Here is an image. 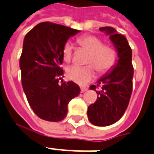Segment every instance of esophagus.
<instances>
[{"instance_id":"34e87169","label":"esophagus","mask_w":154,"mask_h":154,"mask_svg":"<svg viewBox=\"0 0 154 154\" xmlns=\"http://www.w3.org/2000/svg\"><path fill=\"white\" fill-rule=\"evenodd\" d=\"M87 90H88V88H86V87H82V88H81V92H82V93L86 92Z\"/></svg>"}]
</instances>
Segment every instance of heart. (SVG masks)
<instances>
[{
    "mask_svg": "<svg viewBox=\"0 0 154 154\" xmlns=\"http://www.w3.org/2000/svg\"><path fill=\"white\" fill-rule=\"evenodd\" d=\"M80 45L87 52L85 66L72 65L67 68L68 79L79 85H85L96 77L97 70L100 74H105L112 69L117 58V50L111 45L103 44L101 38L94 34H87L78 39ZM73 46L70 42L63 47L62 57L65 62L72 60Z\"/></svg>",
    "mask_w": 154,
    "mask_h": 154,
    "instance_id": "b5f03b06",
    "label": "heart"
}]
</instances>
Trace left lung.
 <instances>
[{"label": "left lung", "mask_w": 154, "mask_h": 154, "mask_svg": "<svg viewBox=\"0 0 154 154\" xmlns=\"http://www.w3.org/2000/svg\"><path fill=\"white\" fill-rule=\"evenodd\" d=\"M99 29L109 35L118 53V60L114 69L89 89L96 90L97 101L88 107V118L97 126H107L117 122L125 112L133 91L134 67L132 49L125 36L117 33L114 28L106 26Z\"/></svg>", "instance_id": "left-lung-1"}]
</instances>
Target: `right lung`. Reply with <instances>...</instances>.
I'll return each mask as SVG.
<instances>
[{"label":"right lung","mask_w":154,"mask_h":154,"mask_svg":"<svg viewBox=\"0 0 154 154\" xmlns=\"http://www.w3.org/2000/svg\"><path fill=\"white\" fill-rule=\"evenodd\" d=\"M79 30L52 22H42L25 35L20 58L21 83L30 107L37 117L60 122L66 117L68 104L79 95L74 82H63V47Z\"/></svg>","instance_id":"obj_1"}]
</instances>
